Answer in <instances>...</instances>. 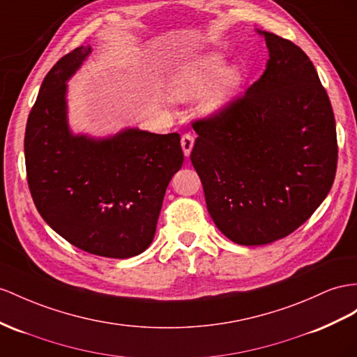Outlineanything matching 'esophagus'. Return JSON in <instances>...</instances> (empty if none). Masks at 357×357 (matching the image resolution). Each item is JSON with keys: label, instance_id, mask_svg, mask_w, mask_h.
<instances>
[{"label": "esophagus", "instance_id": "1", "mask_svg": "<svg viewBox=\"0 0 357 357\" xmlns=\"http://www.w3.org/2000/svg\"><path fill=\"white\" fill-rule=\"evenodd\" d=\"M181 146H182V151H184L185 157H190L191 149H193L195 146V139L191 134H184L181 137Z\"/></svg>", "mask_w": 357, "mask_h": 357}]
</instances>
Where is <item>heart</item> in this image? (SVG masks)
<instances>
[{
	"mask_svg": "<svg viewBox=\"0 0 357 357\" xmlns=\"http://www.w3.org/2000/svg\"><path fill=\"white\" fill-rule=\"evenodd\" d=\"M226 65L218 52H205L182 60L173 66L166 79V89L173 99H190L197 95V108L204 116H218L240 96L244 74L240 66Z\"/></svg>",
	"mask_w": 357,
	"mask_h": 357,
	"instance_id": "b5f03b06",
	"label": "heart"
}]
</instances>
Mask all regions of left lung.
Listing matches in <instances>:
<instances>
[{
  "label": "left lung",
  "mask_w": 357,
  "mask_h": 357,
  "mask_svg": "<svg viewBox=\"0 0 357 357\" xmlns=\"http://www.w3.org/2000/svg\"><path fill=\"white\" fill-rule=\"evenodd\" d=\"M268 61L222 114L193 123L191 162L208 213L231 241L262 245L294 232L332 188L337 143L327 91L306 54L257 30Z\"/></svg>",
  "instance_id": "1"
}]
</instances>
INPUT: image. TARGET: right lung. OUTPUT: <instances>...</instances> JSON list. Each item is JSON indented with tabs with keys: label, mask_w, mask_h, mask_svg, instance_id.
I'll return each instance as SVG.
<instances>
[{
	"label": "right lung",
	"mask_w": 357,
	"mask_h": 357,
	"mask_svg": "<svg viewBox=\"0 0 357 357\" xmlns=\"http://www.w3.org/2000/svg\"><path fill=\"white\" fill-rule=\"evenodd\" d=\"M79 47L45 77L25 128L26 179L39 214L75 248L125 259L149 248L184 153L176 132L125 128L95 139L68 122V81L89 57Z\"/></svg>",
	"instance_id": "obj_1"
}]
</instances>
